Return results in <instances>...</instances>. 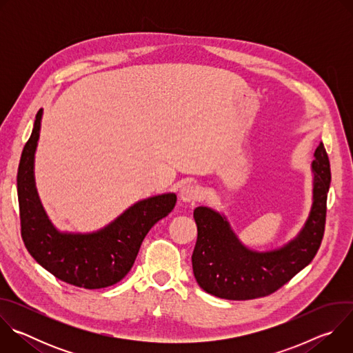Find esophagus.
Returning <instances> with one entry per match:
<instances>
[{"label": "esophagus", "mask_w": 353, "mask_h": 353, "mask_svg": "<svg viewBox=\"0 0 353 353\" xmlns=\"http://www.w3.org/2000/svg\"><path fill=\"white\" fill-rule=\"evenodd\" d=\"M180 198H181V201H184V203L194 204L195 201H198L201 198V191L194 184H185L180 190Z\"/></svg>", "instance_id": "obj_1"}]
</instances>
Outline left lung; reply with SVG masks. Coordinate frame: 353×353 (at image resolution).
Wrapping results in <instances>:
<instances>
[{"instance_id": "left-lung-1", "label": "left lung", "mask_w": 353, "mask_h": 353, "mask_svg": "<svg viewBox=\"0 0 353 353\" xmlns=\"http://www.w3.org/2000/svg\"><path fill=\"white\" fill-rule=\"evenodd\" d=\"M313 170L314 203L309 221L297 239L276 251H250L240 244L219 214L205 207L194 210L198 236L191 260L201 288L228 300L264 297L312 263L324 237L331 183L330 159L323 142L314 152Z\"/></svg>"}]
</instances>
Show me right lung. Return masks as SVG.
<instances>
[{"label":"right lung","instance_id":"1","mask_svg":"<svg viewBox=\"0 0 353 353\" xmlns=\"http://www.w3.org/2000/svg\"><path fill=\"white\" fill-rule=\"evenodd\" d=\"M41 109L18 168L21 234L30 256L56 278L83 289H102L120 282L131 270L142 240L176 205V194L139 201L106 229L92 234L57 232L47 219L36 192L33 159Z\"/></svg>","mask_w":353,"mask_h":353}]
</instances>
